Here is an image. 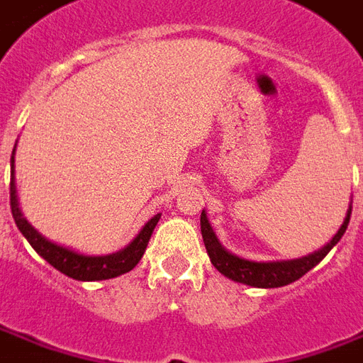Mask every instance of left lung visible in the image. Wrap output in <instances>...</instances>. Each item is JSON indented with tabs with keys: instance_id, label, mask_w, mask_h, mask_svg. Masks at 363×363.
<instances>
[{
	"instance_id": "obj_1",
	"label": "left lung",
	"mask_w": 363,
	"mask_h": 363,
	"mask_svg": "<svg viewBox=\"0 0 363 363\" xmlns=\"http://www.w3.org/2000/svg\"><path fill=\"white\" fill-rule=\"evenodd\" d=\"M350 213H352V206L348 208L345 223L340 225L337 235L333 236L331 242H327V246L313 252L310 256L298 257V259H286V262H250V259L235 256V254H230L229 250H225L221 246L219 238H217L211 225H209L208 217H206V211H202L200 225H202V238L203 244H206V250H208V256L219 273H223L225 277L233 279L236 283L250 284V286H257V289H277V286H284V284L298 281L308 271L313 269L331 252L333 246L339 242L342 235H345L348 221H350Z\"/></svg>"
}]
</instances>
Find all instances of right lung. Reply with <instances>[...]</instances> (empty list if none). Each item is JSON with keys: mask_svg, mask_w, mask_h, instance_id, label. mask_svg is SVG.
<instances>
[{"mask_svg": "<svg viewBox=\"0 0 363 363\" xmlns=\"http://www.w3.org/2000/svg\"><path fill=\"white\" fill-rule=\"evenodd\" d=\"M9 194L11 213H13V219L17 223L18 230L23 233L24 238L30 242L32 248L36 250L48 264L53 265L55 269L61 271L67 277L77 279V281H104V279L119 277L123 273H128L130 269H134L136 264L142 259V256H144L147 242H150V236L154 233L155 225H157L161 217V213L152 217L127 248L119 250L115 254H107V256H84V254H79L74 250L50 242L23 217V211L18 208L17 186H15V150H13V155H11Z\"/></svg>", "mask_w": 363, "mask_h": 363, "instance_id": "obj_1", "label": "right lung"}]
</instances>
